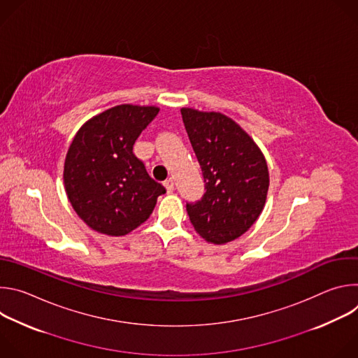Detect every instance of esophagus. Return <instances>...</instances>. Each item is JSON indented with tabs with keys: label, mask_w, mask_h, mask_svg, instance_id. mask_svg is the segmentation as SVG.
<instances>
[{
	"label": "esophagus",
	"mask_w": 358,
	"mask_h": 358,
	"mask_svg": "<svg viewBox=\"0 0 358 358\" xmlns=\"http://www.w3.org/2000/svg\"><path fill=\"white\" fill-rule=\"evenodd\" d=\"M164 187H166L167 192L171 194V192L174 191V181H173V178H167V180L164 181Z\"/></svg>",
	"instance_id": "1"
}]
</instances>
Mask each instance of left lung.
Masks as SVG:
<instances>
[{"label":"left lung","mask_w":358,"mask_h":358,"mask_svg":"<svg viewBox=\"0 0 358 358\" xmlns=\"http://www.w3.org/2000/svg\"><path fill=\"white\" fill-rule=\"evenodd\" d=\"M181 115L206 182L202 198L187 203L189 221L207 242H231L255 224L265 207L266 160L257 143L228 116L191 108H182Z\"/></svg>","instance_id":"8db88e82"}]
</instances>
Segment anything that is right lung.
Returning a JSON list of instances; mask_svg holds the SVG:
<instances>
[{
    "mask_svg": "<svg viewBox=\"0 0 358 358\" xmlns=\"http://www.w3.org/2000/svg\"><path fill=\"white\" fill-rule=\"evenodd\" d=\"M156 106L119 105L87 120L73 137L64 167L65 191L92 229L127 235L148 220L166 188L133 155V144L152 122Z\"/></svg>",
    "mask_w": 358,
    "mask_h": 358,
    "instance_id": "obj_1",
    "label": "right lung"
}]
</instances>
